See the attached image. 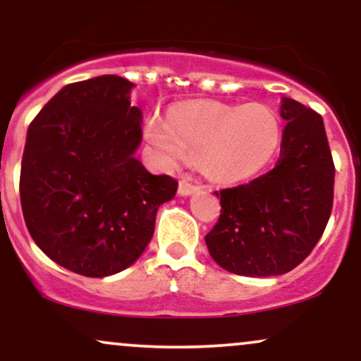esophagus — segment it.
I'll list each match as a JSON object with an SVG mask.
<instances>
[{
  "mask_svg": "<svg viewBox=\"0 0 361 361\" xmlns=\"http://www.w3.org/2000/svg\"><path fill=\"white\" fill-rule=\"evenodd\" d=\"M198 190H200V186L193 185L192 181L185 180V178L180 181V186H178V193L183 195V197H186V195H192L195 192H198Z\"/></svg>",
  "mask_w": 361,
  "mask_h": 361,
  "instance_id": "34e87169",
  "label": "esophagus"
}]
</instances>
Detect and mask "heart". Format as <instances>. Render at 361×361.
<instances>
[{
	"mask_svg": "<svg viewBox=\"0 0 361 361\" xmlns=\"http://www.w3.org/2000/svg\"><path fill=\"white\" fill-rule=\"evenodd\" d=\"M146 137L168 166L193 157L210 180L234 181L270 163L280 142V122L259 103L198 102L171 109L168 120L151 115Z\"/></svg>",
	"mask_w": 361,
	"mask_h": 361,
	"instance_id": "1",
	"label": "heart"
}]
</instances>
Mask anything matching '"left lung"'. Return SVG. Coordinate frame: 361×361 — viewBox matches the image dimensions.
I'll list each match as a JSON object with an SVG mask.
<instances>
[{
    "mask_svg": "<svg viewBox=\"0 0 361 361\" xmlns=\"http://www.w3.org/2000/svg\"><path fill=\"white\" fill-rule=\"evenodd\" d=\"M275 166L250 183L215 192L221 215L205 235L210 256L243 276L283 275L324 233L334 197V163L317 111L283 98Z\"/></svg>",
    "mask_w": 361,
    "mask_h": 361,
    "instance_id": "obj_1",
    "label": "left lung"
}]
</instances>
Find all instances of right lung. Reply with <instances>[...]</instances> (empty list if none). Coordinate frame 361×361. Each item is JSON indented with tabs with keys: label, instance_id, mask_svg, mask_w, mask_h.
<instances>
[{
	"label": "right lung",
	"instance_id": "add662e5",
	"mask_svg": "<svg viewBox=\"0 0 361 361\" xmlns=\"http://www.w3.org/2000/svg\"><path fill=\"white\" fill-rule=\"evenodd\" d=\"M132 82L106 76L64 86L32 120L20 171L23 219L37 246L78 275L126 270L154 234L178 181L134 157L142 114Z\"/></svg>",
	"mask_w": 361,
	"mask_h": 361
}]
</instances>
